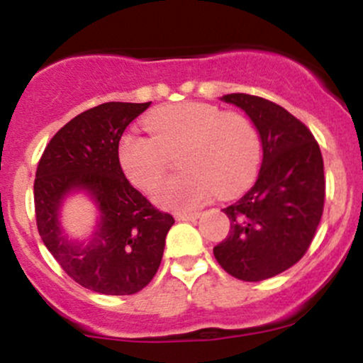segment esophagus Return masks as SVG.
Masks as SVG:
<instances>
[{
    "instance_id": "34e87169",
    "label": "esophagus",
    "mask_w": 363,
    "mask_h": 363,
    "mask_svg": "<svg viewBox=\"0 0 363 363\" xmlns=\"http://www.w3.org/2000/svg\"><path fill=\"white\" fill-rule=\"evenodd\" d=\"M199 218V213H176V220L179 222H194Z\"/></svg>"
}]
</instances>
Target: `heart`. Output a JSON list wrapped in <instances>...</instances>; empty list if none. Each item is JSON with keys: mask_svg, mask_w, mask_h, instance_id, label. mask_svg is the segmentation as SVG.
Listing matches in <instances>:
<instances>
[{"mask_svg": "<svg viewBox=\"0 0 363 363\" xmlns=\"http://www.w3.org/2000/svg\"><path fill=\"white\" fill-rule=\"evenodd\" d=\"M145 126L152 138L126 133L119 140L118 160L131 184L148 189L165 172L169 157L177 153L182 172L155 186L152 198L157 205L191 210L215 193L222 198L237 194L256 176L259 136L244 116L186 102L153 111Z\"/></svg>", "mask_w": 363, "mask_h": 363, "instance_id": "b5f03b06", "label": "heart"}]
</instances>
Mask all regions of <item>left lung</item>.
Instances as JSON below:
<instances>
[{"instance_id":"1","label":"left lung","mask_w":363,"mask_h":363,"mask_svg":"<svg viewBox=\"0 0 363 363\" xmlns=\"http://www.w3.org/2000/svg\"><path fill=\"white\" fill-rule=\"evenodd\" d=\"M220 101L251 119L262 162L251 189L223 208L230 232L213 254L239 280H268L301 261L314 239L326 187L323 155L306 124L278 104L247 94H228Z\"/></svg>"}]
</instances>
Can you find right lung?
Returning a JSON list of instances; mask_svg holds the SVG:
<instances>
[{"instance_id": "obj_1", "label": "right lung", "mask_w": 363, "mask_h": 363, "mask_svg": "<svg viewBox=\"0 0 363 363\" xmlns=\"http://www.w3.org/2000/svg\"><path fill=\"white\" fill-rule=\"evenodd\" d=\"M152 102H107L66 123L40 157L34 201L40 239L68 277L104 295H131L152 281L172 215L158 211L131 186L118 160L124 129ZM85 194L96 223L82 240L60 222L64 201Z\"/></svg>"}]
</instances>
